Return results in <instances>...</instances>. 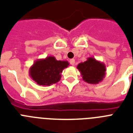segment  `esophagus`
Returning a JSON list of instances; mask_svg holds the SVG:
<instances>
[{"label":"esophagus","instance_id":"34e87169","mask_svg":"<svg viewBox=\"0 0 133 133\" xmlns=\"http://www.w3.org/2000/svg\"><path fill=\"white\" fill-rule=\"evenodd\" d=\"M70 63L72 65H74V64H75V60H74V59H70Z\"/></svg>","mask_w":133,"mask_h":133}]
</instances>
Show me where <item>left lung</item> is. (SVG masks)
<instances>
[{
    "mask_svg": "<svg viewBox=\"0 0 133 133\" xmlns=\"http://www.w3.org/2000/svg\"><path fill=\"white\" fill-rule=\"evenodd\" d=\"M77 69L84 81L89 84H98L105 77L106 65L94 57L87 58V61L80 63Z\"/></svg>",
    "mask_w": 133,
    "mask_h": 133,
    "instance_id": "8db88e82",
    "label": "left lung"
}]
</instances>
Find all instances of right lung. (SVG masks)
I'll return each mask as SVG.
<instances>
[{
	"label": "right lung",
	"instance_id": "right-lung-1",
	"mask_svg": "<svg viewBox=\"0 0 133 133\" xmlns=\"http://www.w3.org/2000/svg\"><path fill=\"white\" fill-rule=\"evenodd\" d=\"M68 65V61H58L55 57L49 56L35 61L29 68V75L37 84L50 86L60 81L63 70Z\"/></svg>",
	"mask_w": 133,
	"mask_h": 133
}]
</instances>
